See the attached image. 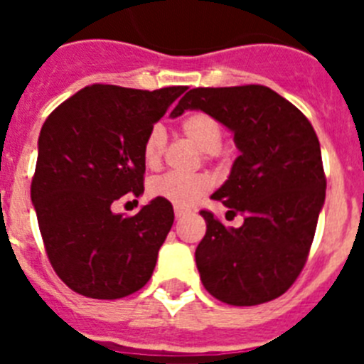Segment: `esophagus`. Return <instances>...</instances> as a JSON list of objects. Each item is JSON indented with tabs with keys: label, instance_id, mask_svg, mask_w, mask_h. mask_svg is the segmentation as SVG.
<instances>
[{
	"label": "esophagus",
	"instance_id": "1",
	"mask_svg": "<svg viewBox=\"0 0 364 364\" xmlns=\"http://www.w3.org/2000/svg\"><path fill=\"white\" fill-rule=\"evenodd\" d=\"M188 215H189V211H188V210H178V208H176V210H175V217H176V220H180V218L188 217Z\"/></svg>",
	"mask_w": 364,
	"mask_h": 364
}]
</instances>
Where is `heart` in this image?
I'll list each match as a JSON object with an SVG mask.
<instances>
[{
    "mask_svg": "<svg viewBox=\"0 0 364 364\" xmlns=\"http://www.w3.org/2000/svg\"><path fill=\"white\" fill-rule=\"evenodd\" d=\"M182 134L202 153H217L222 146V127L213 117L205 112H191L180 124ZM167 134L162 125H153L144 142V162L147 167H156L166 149ZM147 191L153 198L167 202L178 210H188L197 204L210 191V180L202 175H167L156 176L149 182Z\"/></svg>",
    "mask_w": 364,
    "mask_h": 364,
    "instance_id": "1",
    "label": "heart"
}]
</instances>
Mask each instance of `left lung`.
<instances>
[{"label":"left lung","instance_id":"1","mask_svg":"<svg viewBox=\"0 0 364 364\" xmlns=\"http://www.w3.org/2000/svg\"><path fill=\"white\" fill-rule=\"evenodd\" d=\"M202 111L233 133L239 149L228 180L211 195L244 215L226 228L210 211L195 260L204 288L233 306L277 299L306 262L326 178L321 146L308 118L264 85L198 87L171 111Z\"/></svg>","mask_w":364,"mask_h":364}]
</instances>
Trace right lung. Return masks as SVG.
Returning a JSON list of instances; mask_svg holds the SVG:
<instances>
[{"mask_svg":"<svg viewBox=\"0 0 364 364\" xmlns=\"http://www.w3.org/2000/svg\"><path fill=\"white\" fill-rule=\"evenodd\" d=\"M188 87H85L45 120L31 198L58 277L91 299H120L153 275L173 205L153 198L134 217L111 210L144 193V142Z\"/></svg>","mask_w":364,"mask_h":364,"instance_id":"right-lung-1","label":"right lung"}]
</instances>
